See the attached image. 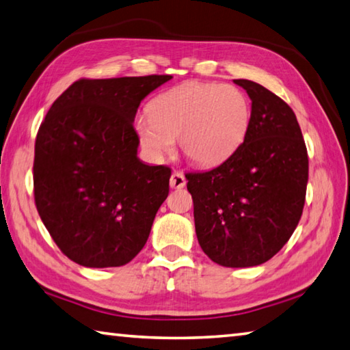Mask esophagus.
I'll list each match as a JSON object with an SVG mask.
<instances>
[{
  "label": "esophagus",
  "instance_id": "esophagus-1",
  "mask_svg": "<svg viewBox=\"0 0 350 350\" xmlns=\"http://www.w3.org/2000/svg\"><path fill=\"white\" fill-rule=\"evenodd\" d=\"M170 185L171 188H176V189H180L187 185V179L183 173L180 171H174L173 174H171V179H170Z\"/></svg>",
  "mask_w": 350,
  "mask_h": 350
}]
</instances>
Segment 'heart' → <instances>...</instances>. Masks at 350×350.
Instances as JSON below:
<instances>
[{
  "instance_id": "1",
  "label": "heart",
  "mask_w": 350,
  "mask_h": 350,
  "mask_svg": "<svg viewBox=\"0 0 350 350\" xmlns=\"http://www.w3.org/2000/svg\"><path fill=\"white\" fill-rule=\"evenodd\" d=\"M251 125V103L239 87L187 82L156 96L135 122L142 148L154 161L179 147L202 167L226 161L243 144Z\"/></svg>"
}]
</instances>
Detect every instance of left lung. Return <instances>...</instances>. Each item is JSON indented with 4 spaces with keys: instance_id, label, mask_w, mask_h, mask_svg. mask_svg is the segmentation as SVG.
<instances>
[{
    "instance_id": "left-lung-1",
    "label": "left lung",
    "mask_w": 350,
    "mask_h": 350,
    "mask_svg": "<svg viewBox=\"0 0 350 350\" xmlns=\"http://www.w3.org/2000/svg\"><path fill=\"white\" fill-rule=\"evenodd\" d=\"M251 99L243 144L205 173H188L199 245L214 263L250 268L282 250L300 221L309 161L291 107L268 88L234 79Z\"/></svg>"
}]
</instances>
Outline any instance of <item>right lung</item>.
I'll return each instance as SVG.
<instances>
[{
    "label": "right lung",
    "mask_w": 350,
    "mask_h": 350,
    "mask_svg": "<svg viewBox=\"0 0 350 350\" xmlns=\"http://www.w3.org/2000/svg\"><path fill=\"white\" fill-rule=\"evenodd\" d=\"M173 76L79 79L50 107L35 142L38 214L85 268L131 262L170 191L171 170L137 157L139 104Z\"/></svg>",
    "instance_id": "1"
}]
</instances>
